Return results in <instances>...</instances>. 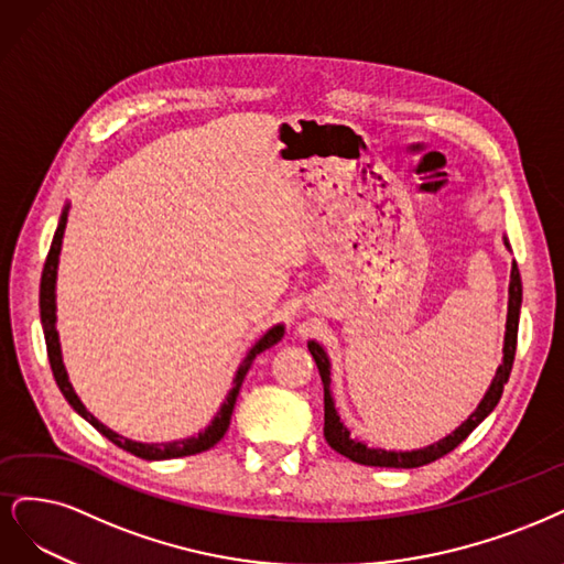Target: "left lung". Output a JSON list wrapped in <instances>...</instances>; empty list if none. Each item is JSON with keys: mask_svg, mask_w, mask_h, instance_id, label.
<instances>
[{"mask_svg": "<svg viewBox=\"0 0 564 564\" xmlns=\"http://www.w3.org/2000/svg\"><path fill=\"white\" fill-rule=\"evenodd\" d=\"M503 243L508 246V239L503 236ZM520 304H522V281H520V271L518 264L513 262L511 267V283H508V316H506V335H503V360L501 366L497 368V375L489 384L487 393L482 395L480 405L476 408L474 414H468V420L454 429L449 435H445L443 441L433 443L429 447L422 449H410V452H393V449H381V447H368L362 445L360 441L351 438V431L341 424L339 414L335 410V401H333V391H330V358L328 354L323 351V347L318 341H308L306 347L312 351L316 368L321 372V381H323V405H325V426H323V435L328 445L344 454V457L362 464V466H384V468H416L431 464L435 459L445 457L447 452H452L459 443H464L468 438V433L474 431L485 416L492 412L499 403V398L503 393V384L511 377V368H513V358H516V344H518V323H520Z\"/></svg>", "mask_w": 564, "mask_h": 564, "instance_id": "1", "label": "left lung"}]
</instances>
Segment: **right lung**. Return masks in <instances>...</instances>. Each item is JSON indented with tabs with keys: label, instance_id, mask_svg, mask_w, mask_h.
<instances>
[{
	"label": "right lung",
	"instance_id": "1",
	"mask_svg": "<svg viewBox=\"0 0 564 564\" xmlns=\"http://www.w3.org/2000/svg\"><path fill=\"white\" fill-rule=\"evenodd\" d=\"M67 210H69V206H65L61 220H58V229H56V234H53L51 250H48V256H46L44 271H42V283H40V316H42V328H44V339H46L48 362H51L53 377H56V384H58L61 393L65 395V401L72 405V410H75L77 414H82L90 426L98 429L107 441H112L117 447L135 454V457H140V459H148V462L175 459V457H189V454H198V452L210 449L213 445H217V443L223 441V435L229 429L231 412H234V405H236V395H239V389L243 384L246 372L252 366V360H256V356L262 354L264 349L274 347L276 341H281L285 328H283L281 323L274 325V328L267 330L256 341V347H252L246 354L239 370H236L234 387L229 389L225 403L220 405V410H217V414L213 416V422L202 433L192 435V438H185V441H173V443H135V441L123 438V435H119L112 429H107L105 424H100L96 416L84 408V403L79 401V395L75 393V389H72L69 379H67V372H65V366H63L61 341H58V330H56V276H58V256H61V246H63V234H65V225H67Z\"/></svg>",
	"mask_w": 564,
	"mask_h": 564
}]
</instances>
